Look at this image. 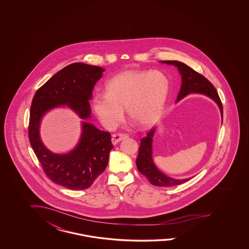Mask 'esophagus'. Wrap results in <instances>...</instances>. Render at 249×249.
<instances>
[{
	"instance_id": "esophagus-1",
	"label": "esophagus",
	"mask_w": 249,
	"mask_h": 249,
	"mask_svg": "<svg viewBox=\"0 0 249 249\" xmlns=\"http://www.w3.org/2000/svg\"><path fill=\"white\" fill-rule=\"evenodd\" d=\"M128 134H124V133H116L112 135V139H111V142L114 145H116L117 143H119L121 141L128 138Z\"/></svg>"
}]
</instances>
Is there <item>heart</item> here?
I'll return each instance as SVG.
<instances>
[{
    "mask_svg": "<svg viewBox=\"0 0 249 249\" xmlns=\"http://www.w3.org/2000/svg\"><path fill=\"white\" fill-rule=\"evenodd\" d=\"M170 89V79L161 71L127 70L106 83V93L95 95L91 107L107 128H113L121 122L124 107L131 121L148 128L162 113Z\"/></svg>",
    "mask_w": 249,
    "mask_h": 249,
    "instance_id": "obj_1",
    "label": "heart"
}]
</instances>
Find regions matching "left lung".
Segmentation results:
<instances>
[{"mask_svg": "<svg viewBox=\"0 0 249 249\" xmlns=\"http://www.w3.org/2000/svg\"><path fill=\"white\" fill-rule=\"evenodd\" d=\"M161 63L176 67L181 75V89L178 94L176 102L180 101L191 93L205 95L212 98L218 105L223 121V105L221 99L219 98L217 91L207 78L179 61H161ZM155 129L156 128H151L146 137L141 140L139 154L136 160V165L139 172L146 176L151 184L156 186H174L189 181L191 178L181 180L171 178L161 173L154 164L152 160V138L154 136Z\"/></svg>", "mask_w": 249, "mask_h": 249, "instance_id": "8db88e82", "label": "left lung"}]
</instances>
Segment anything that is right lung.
Segmentation results:
<instances>
[{"instance_id": "obj_1", "label": "right lung", "mask_w": 249, "mask_h": 249, "mask_svg": "<svg viewBox=\"0 0 249 249\" xmlns=\"http://www.w3.org/2000/svg\"><path fill=\"white\" fill-rule=\"evenodd\" d=\"M104 71L103 68L84 63L71 64L45 82L32 101L28 127L31 146L46 176L70 190L90 187L105 171L109 152L113 149L110 133L85 121L91 117L92 90ZM61 105H68L84 120L79 143L74 150L65 155L49 151L41 142L38 130L43 115Z\"/></svg>"}]
</instances>
